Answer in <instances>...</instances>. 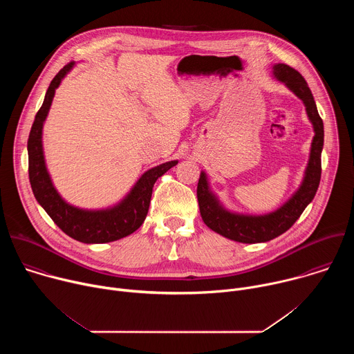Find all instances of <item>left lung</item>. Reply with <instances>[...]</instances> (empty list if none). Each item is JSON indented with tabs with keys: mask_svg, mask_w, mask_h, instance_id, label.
I'll list each match as a JSON object with an SVG mask.
<instances>
[{
	"mask_svg": "<svg viewBox=\"0 0 354 354\" xmlns=\"http://www.w3.org/2000/svg\"><path fill=\"white\" fill-rule=\"evenodd\" d=\"M273 75L283 82L306 106L307 116L314 127L310 158L299 187L277 210L261 214H239L227 210L213 193L207 175L201 171L197 183V200L200 216L214 232L242 243L268 242L286 232L311 203L321 180V153L324 148V122L318 113L314 96L307 81L297 70L287 64L273 66Z\"/></svg>",
	"mask_w": 354,
	"mask_h": 354,
	"instance_id": "left-lung-1",
	"label": "left lung"
}]
</instances>
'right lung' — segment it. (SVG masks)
<instances>
[{
	"label": "right lung",
	"mask_w": 354,
	"mask_h": 354,
	"mask_svg": "<svg viewBox=\"0 0 354 354\" xmlns=\"http://www.w3.org/2000/svg\"><path fill=\"white\" fill-rule=\"evenodd\" d=\"M74 66L75 63L71 62L57 73L48 85L41 108L36 113L28 140L29 180L37 203L62 231L84 243H105L124 238L141 227L148 213L154 183L178 161H169L144 172L131 190L115 206L88 210L67 203L55 187L47 171L41 134L55 92Z\"/></svg>",
	"instance_id": "1"
}]
</instances>
